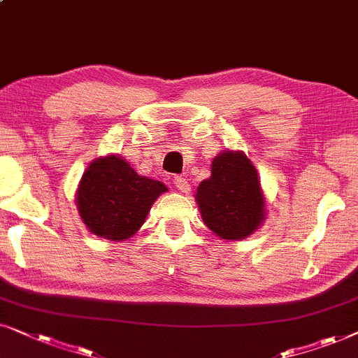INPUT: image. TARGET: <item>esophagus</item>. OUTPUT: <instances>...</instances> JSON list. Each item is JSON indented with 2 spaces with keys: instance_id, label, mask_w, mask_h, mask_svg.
Returning a JSON list of instances; mask_svg holds the SVG:
<instances>
[{
  "instance_id": "34e87169",
  "label": "esophagus",
  "mask_w": 358,
  "mask_h": 358,
  "mask_svg": "<svg viewBox=\"0 0 358 358\" xmlns=\"http://www.w3.org/2000/svg\"><path fill=\"white\" fill-rule=\"evenodd\" d=\"M173 185H175L176 189H180V192H183V193L189 192V183H188V180L185 178V176H175Z\"/></svg>"
}]
</instances>
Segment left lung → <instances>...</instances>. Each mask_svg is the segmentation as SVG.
<instances>
[{"label": "left lung", "mask_w": 358, "mask_h": 358, "mask_svg": "<svg viewBox=\"0 0 358 358\" xmlns=\"http://www.w3.org/2000/svg\"><path fill=\"white\" fill-rule=\"evenodd\" d=\"M196 201L204 224L221 239H245L264 221L259 176L242 152L227 150L213 160L211 176L199 183Z\"/></svg>", "instance_id": "8db88e82"}]
</instances>
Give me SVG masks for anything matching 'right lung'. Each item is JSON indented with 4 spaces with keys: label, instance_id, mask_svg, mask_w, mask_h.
Listing matches in <instances>:
<instances>
[{
    "label": "right lung",
    "instance_id": "obj_1",
    "mask_svg": "<svg viewBox=\"0 0 358 358\" xmlns=\"http://www.w3.org/2000/svg\"><path fill=\"white\" fill-rule=\"evenodd\" d=\"M164 183L136 173L116 155L94 160L82 176L76 206L90 232L109 241L129 239L144 224Z\"/></svg>",
    "mask_w": 358,
    "mask_h": 358
}]
</instances>
